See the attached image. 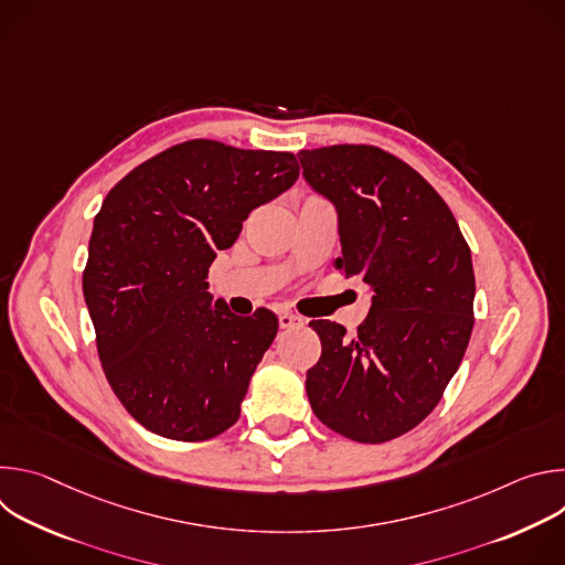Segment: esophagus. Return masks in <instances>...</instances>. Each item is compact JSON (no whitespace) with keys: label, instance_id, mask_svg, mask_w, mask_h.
Listing matches in <instances>:
<instances>
[{"label":"esophagus","instance_id":"obj_1","mask_svg":"<svg viewBox=\"0 0 565 565\" xmlns=\"http://www.w3.org/2000/svg\"><path fill=\"white\" fill-rule=\"evenodd\" d=\"M303 324H306V319L301 315L288 312V310L279 312V327L281 329H297V327H303Z\"/></svg>","mask_w":565,"mask_h":565}]
</instances>
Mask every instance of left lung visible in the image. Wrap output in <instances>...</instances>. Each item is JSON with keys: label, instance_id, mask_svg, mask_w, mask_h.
Instances as JSON below:
<instances>
[{"label": "left lung", "instance_id": "obj_1", "mask_svg": "<svg viewBox=\"0 0 565 565\" xmlns=\"http://www.w3.org/2000/svg\"><path fill=\"white\" fill-rule=\"evenodd\" d=\"M306 183L338 210L347 277L371 290L353 340L312 319L321 358L306 373L315 416L358 443H386L420 425L458 371L473 329V266L440 194L373 145L299 151Z\"/></svg>", "mask_w": 565, "mask_h": 565}]
</instances>
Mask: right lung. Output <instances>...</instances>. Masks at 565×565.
I'll return each mask as SVG.
<instances>
[{
	"label": "right lung",
	"mask_w": 565,
	"mask_h": 565,
	"mask_svg": "<svg viewBox=\"0 0 565 565\" xmlns=\"http://www.w3.org/2000/svg\"><path fill=\"white\" fill-rule=\"evenodd\" d=\"M297 177L290 151L196 138L145 160L103 201L83 292L105 375L145 429L199 443L238 420L279 321L212 306L205 279L248 214Z\"/></svg>",
	"instance_id": "obj_1"
}]
</instances>
